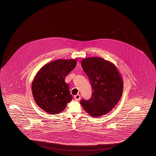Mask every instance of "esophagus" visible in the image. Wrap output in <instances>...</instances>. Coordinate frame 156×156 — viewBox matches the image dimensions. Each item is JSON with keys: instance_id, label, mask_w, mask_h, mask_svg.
I'll return each instance as SVG.
<instances>
[{"instance_id": "esophagus-1", "label": "esophagus", "mask_w": 156, "mask_h": 156, "mask_svg": "<svg viewBox=\"0 0 156 156\" xmlns=\"http://www.w3.org/2000/svg\"><path fill=\"white\" fill-rule=\"evenodd\" d=\"M74 99L76 100V101H80V95L76 94L74 96Z\"/></svg>"}]
</instances>
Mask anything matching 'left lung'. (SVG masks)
I'll use <instances>...</instances> for the list:
<instances>
[{"mask_svg": "<svg viewBox=\"0 0 156 156\" xmlns=\"http://www.w3.org/2000/svg\"><path fill=\"white\" fill-rule=\"evenodd\" d=\"M81 66L90 80L93 93L89 100L81 99L85 111L93 117L110 112L122 94V78L116 66L99 57L83 59Z\"/></svg>", "mask_w": 156, "mask_h": 156, "instance_id": "left-lung-1", "label": "left lung"}]
</instances>
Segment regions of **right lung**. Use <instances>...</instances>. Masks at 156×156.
<instances>
[{
    "label": "right lung",
    "instance_id": "right-lung-1",
    "mask_svg": "<svg viewBox=\"0 0 156 156\" xmlns=\"http://www.w3.org/2000/svg\"><path fill=\"white\" fill-rule=\"evenodd\" d=\"M76 65V59H58L43 66L32 83L34 100L47 113H59L73 99L66 76Z\"/></svg>",
    "mask_w": 156,
    "mask_h": 156
}]
</instances>
